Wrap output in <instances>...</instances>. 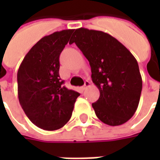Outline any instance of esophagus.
I'll use <instances>...</instances> for the list:
<instances>
[{"label":"esophagus","instance_id":"1","mask_svg":"<svg viewBox=\"0 0 160 160\" xmlns=\"http://www.w3.org/2000/svg\"><path fill=\"white\" fill-rule=\"evenodd\" d=\"M90 85H91L90 82H89L88 80H86V81H85V84H84V86L82 87V89H83V90H85L86 88H87L88 87H90Z\"/></svg>","mask_w":160,"mask_h":160}]
</instances>
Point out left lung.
I'll return each instance as SVG.
<instances>
[{
    "label": "left lung",
    "mask_w": 160,
    "mask_h": 160,
    "mask_svg": "<svg viewBox=\"0 0 160 160\" xmlns=\"http://www.w3.org/2000/svg\"><path fill=\"white\" fill-rule=\"evenodd\" d=\"M73 42L88 60L92 80L100 92L92 104L98 118L110 126L125 123L141 98L142 79L136 59L118 39L101 31L76 29L69 43Z\"/></svg>",
    "instance_id": "left-lung-1"
}]
</instances>
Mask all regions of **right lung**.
I'll return each instance as SVG.
<instances>
[{
  "label": "right lung",
  "mask_w": 160,
  "mask_h": 160,
  "mask_svg": "<svg viewBox=\"0 0 160 160\" xmlns=\"http://www.w3.org/2000/svg\"><path fill=\"white\" fill-rule=\"evenodd\" d=\"M73 30H62L42 38L30 49L18 70V97L33 124L44 130L62 128L72 116L80 93L63 86L59 56Z\"/></svg>",
  "instance_id": "right-lung-1"
}]
</instances>
